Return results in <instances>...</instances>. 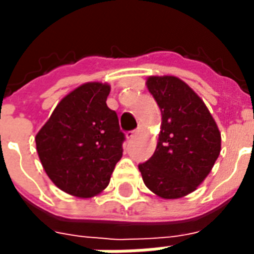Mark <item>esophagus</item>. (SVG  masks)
<instances>
[{
    "label": "esophagus",
    "mask_w": 254,
    "mask_h": 254,
    "mask_svg": "<svg viewBox=\"0 0 254 254\" xmlns=\"http://www.w3.org/2000/svg\"><path fill=\"white\" fill-rule=\"evenodd\" d=\"M141 130H143V127H138L137 129H136V130H132V132H127V138H130V140H132V138H134L136 137V136H137L138 133L141 132Z\"/></svg>",
    "instance_id": "34e87169"
}]
</instances>
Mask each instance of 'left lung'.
I'll list each match as a JSON object with an SVG mask.
<instances>
[{
    "mask_svg": "<svg viewBox=\"0 0 254 254\" xmlns=\"http://www.w3.org/2000/svg\"><path fill=\"white\" fill-rule=\"evenodd\" d=\"M147 88L162 113L158 145L138 165L149 190L162 198L194 191L220 154V132L205 103L176 76H149Z\"/></svg>",
    "mask_w": 254,
    "mask_h": 254,
    "instance_id": "1",
    "label": "left lung"
}]
</instances>
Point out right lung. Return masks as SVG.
Instances as JSON below:
<instances>
[{"label":"right lung","mask_w":254,"mask_h":254,"mask_svg":"<svg viewBox=\"0 0 254 254\" xmlns=\"http://www.w3.org/2000/svg\"><path fill=\"white\" fill-rule=\"evenodd\" d=\"M110 85L85 83L61 99L35 137L42 166L67 194L88 198L103 191L122 156L125 134L106 105Z\"/></svg>","instance_id":"right-lung-1"}]
</instances>
